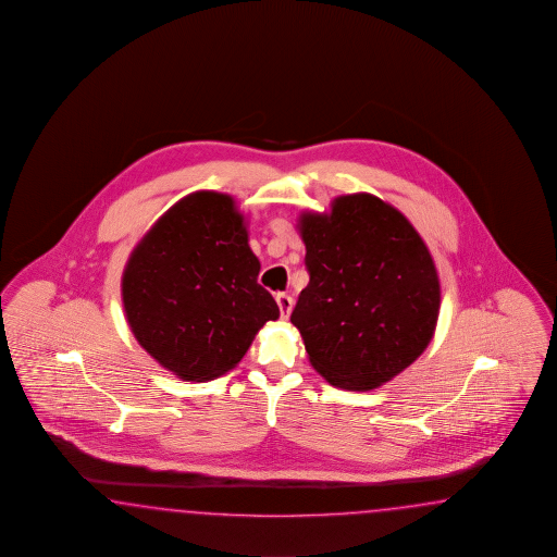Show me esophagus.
<instances>
[{
	"mask_svg": "<svg viewBox=\"0 0 557 557\" xmlns=\"http://www.w3.org/2000/svg\"><path fill=\"white\" fill-rule=\"evenodd\" d=\"M275 301H277V306H280V315H282V320H287V318H289V313H292V309H294V299L287 296V294H277V296H275Z\"/></svg>",
	"mask_w": 557,
	"mask_h": 557,
	"instance_id": "obj_1",
	"label": "esophagus"
}]
</instances>
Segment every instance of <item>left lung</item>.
Segmentation results:
<instances>
[{"label":"left lung","mask_w":557,"mask_h":557,"mask_svg":"<svg viewBox=\"0 0 557 557\" xmlns=\"http://www.w3.org/2000/svg\"><path fill=\"white\" fill-rule=\"evenodd\" d=\"M309 284L292 323L313 370L368 392L406 370L432 342L440 277L416 227L371 194L339 196L327 213H301Z\"/></svg>","instance_id":"left-lung-1"}]
</instances>
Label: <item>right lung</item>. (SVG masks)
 <instances>
[{
    "mask_svg": "<svg viewBox=\"0 0 557 557\" xmlns=\"http://www.w3.org/2000/svg\"><path fill=\"white\" fill-rule=\"evenodd\" d=\"M260 268L232 196L180 199L125 263L122 299L137 344L186 382L234 370L263 323L280 318Z\"/></svg>",
    "mask_w": 557,
    "mask_h": 557,
    "instance_id": "1",
    "label": "right lung"
}]
</instances>
